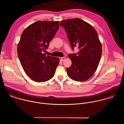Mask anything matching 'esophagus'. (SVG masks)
Masks as SVG:
<instances>
[{"mask_svg":"<svg viewBox=\"0 0 124 124\" xmlns=\"http://www.w3.org/2000/svg\"><path fill=\"white\" fill-rule=\"evenodd\" d=\"M65 57H61V61H62V62H63V61L65 60Z\"/></svg>","mask_w":124,"mask_h":124,"instance_id":"obj_1","label":"esophagus"}]
</instances>
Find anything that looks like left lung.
I'll return each instance as SVG.
<instances>
[{"mask_svg": "<svg viewBox=\"0 0 124 124\" xmlns=\"http://www.w3.org/2000/svg\"><path fill=\"white\" fill-rule=\"evenodd\" d=\"M60 25L65 30L72 50L75 47L79 50L68 55L71 65L66 68L67 74L74 81H86L96 70L101 57L98 34L92 26L79 18L62 20Z\"/></svg>", "mask_w": 124, "mask_h": 124, "instance_id": "obj_1", "label": "left lung"}]
</instances>
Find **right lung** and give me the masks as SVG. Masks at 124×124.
Masks as SVG:
<instances>
[{"label": "right lung", "mask_w": 124, "mask_h": 124, "mask_svg": "<svg viewBox=\"0 0 124 124\" xmlns=\"http://www.w3.org/2000/svg\"><path fill=\"white\" fill-rule=\"evenodd\" d=\"M59 28V21H38L23 31L18 44V57L23 70L34 81L52 79L59 63L57 57L42 53Z\"/></svg>", "instance_id": "1"}]
</instances>
